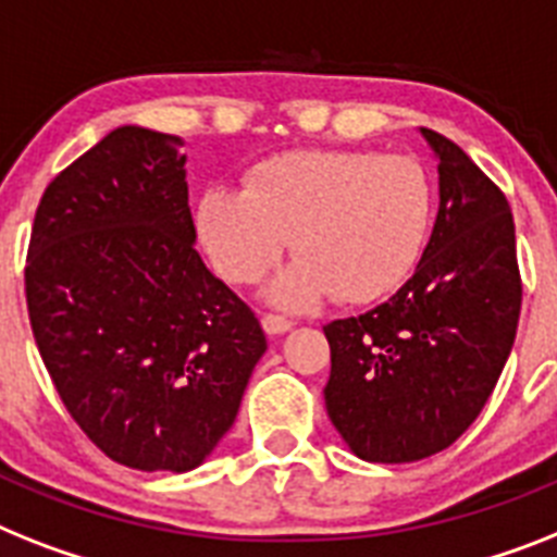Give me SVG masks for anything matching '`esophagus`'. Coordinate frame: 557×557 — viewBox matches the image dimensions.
I'll return each instance as SVG.
<instances>
[{
	"label": "esophagus",
	"mask_w": 557,
	"mask_h": 557,
	"mask_svg": "<svg viewBox=\"0 0 557 557\" xmlns=\"http://www.w3.org/2000/svg\"><path fill=\"white\" fill-rule=\"evenodd\" d=\"M261 327L270 335H282L287 333V330H293V321H289L287 315H278V312H264V315H261Z\"/></svg>",
	"instance_id": "34e87169"
}]
</instances>
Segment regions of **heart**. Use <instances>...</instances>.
Wrapping results in <instances>:
<instances>
[{"mask_svg": "<svg viewBox=\"0 0 557 557\" xmlns=\"http://www.w3.org/2000/svg\"><path fill=\"white\" fill-rule=\"evenodd\" d=\"M433 222V182L412 156L370 150H287L252 164L242 187H210L196 227L213 270L252 284L287 250L275 305L310 307L338 293L372 301L416 268Z\"/></svg>", "mask_w": 557, "mask_h": 557, "instance_id": "obj_1", "label": "heart"}]
</instances>
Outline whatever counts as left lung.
I'll return each mask as SVG.
<instances>
[{"instance_id":"1","label":"left lung","mask_w":557,"mask_h":557,"mask_svg":"<svg viewBox=\"0 0 557 557\" xmlns=\"http://www.w3.org/2000/svg\"><path fill=\"white\" fill-rule=\"evenodd\" d=\"M441 205L416 273L384 305L330 321L327 416L375 463L447 449L484 410L521 315L516 222L493 178L435 131Z\"/></svg>"}]
</instances>
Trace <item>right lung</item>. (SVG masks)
Segmentation results:
<instances>
[{"label":"right lung","instance_id":"obj_1","mask_svg":"<svg viewBox=\"0 0 557 557\" xmlns=\"http://www.w3.org/2000/svg\"><path fill=\"white\" fill-rule=\"evenodd\" d=\"M182 139L136 124L64 168L36 207L27 315L59 398L108 458L187 472L222 441L268 350L196 252Z\"/></svg>","mask_w":557,"mask_h":557}]
</instances>
